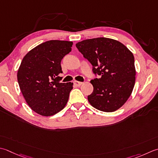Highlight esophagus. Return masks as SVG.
<instances>
[{"label":"esophagus","instance_id":"obj_1","mask_svg":"<svg viewBox=\"0 0 158 158\" xmlns=\"http://www.w3.org/2000/svg\"><path fill=\"white\" fill-rule=\"evenodd\" d=\"M82 83H83L82 82H80V81H74V85H76V86H78V87H79V86L81 85Z\"/></svg>","mask_w":158,"mask_h":158}]
</instances>
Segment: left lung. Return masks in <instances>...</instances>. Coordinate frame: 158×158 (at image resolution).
Segmentation results:
<instances>
[{
	"mask_svg": "<svg viewBox=\"0 0 158 158\" xmlns=\"http://www.w3.org/2000/svg\"><path fill=\"white\" fill-rule=\"evenodd\" d=\"M76 47L92 65L93 73L100 76L90 81L94 89L88 96L89 103L102 112L118 110L135 85L134 55L121 42L107 38L83 40Z\"/></svg>",
	"mask_w": 158,
	"mask_h": 158,
	"instance_id": "8db88e82",
	"label": "left lung"
}]
</instances>
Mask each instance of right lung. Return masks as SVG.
<instances>
[{"label":"right lung","mask_w":158,"mask_h":158,"mask_svg":"<svg viewBox=\"0 0 158 158\" xmlns=\"http://www.w3.org/2000/svg\"><path fill=\"white\" fill-rule=\"evenodd\" d=\"M73 42L49 40L35 46L24 57L17 78L22 94L31 109L44 116L66 106L73 83H60L61 61L71 51Z\"/></svg>","instance_id":"add662e5"}]
</instances>
